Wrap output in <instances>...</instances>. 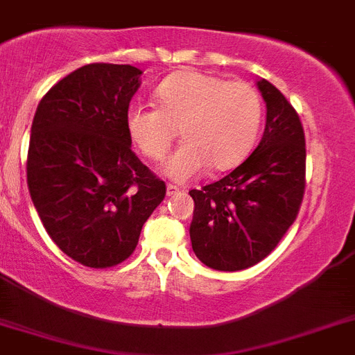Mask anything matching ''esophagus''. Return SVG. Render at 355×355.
Returning a JSON list of instances; mask_svg holds the SVG:
<instances>
[{
  "label": "esophagus",
  "mask_w": 355,
  "mask_h": 355,
  "mask_svg": "<svg viewBox=\"0 0 355 355\" xmlns=\"http://www.w3.org/2000/svg\"><path fill=\"white\" fill-rule=\"evenodd\" d=\"M181 193V188L175 187V184H167V195L168 197H174V195H180Z\"/></svg>",
  "instance_id": "obj_1"
}]
</instances>
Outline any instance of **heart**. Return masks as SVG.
<instances>
[{"mask_svg": "<svg viewBox=\"0 0 355 355\" xmlns=\"http://www.w3.org/2000/svg\"><path fill=\"white\" fill-rule=\"evenodd\" d=\"M156 107L132 103L126 132L149 160H162L178 128L184 139L164 165L174 181L229 171L248 155L262 123V98L245 80H223L199 70L165 77L155 91Z\"/></svg>", "mask_w": 355, "mask_h": 355, "instance_id": "obj_1", "label": "heart"}]
</instances>
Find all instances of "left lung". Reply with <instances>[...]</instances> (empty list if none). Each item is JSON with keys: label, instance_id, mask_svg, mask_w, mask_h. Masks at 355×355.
<instances>
[{"label": "left lung", "instance_id": "8db88e82", "mask_svg": "<svg viewBox=\"0 0 355 355\" xmlns=\"http://www.w3.org/2000/svg\"><path fill=\"white\" fill-rule=\"evenodd\" d=\"M264 135L255 151L216 183L191 190V248L216 271H241L276 248L297 218L306 184V144L299 114L266 79Z\"/></svg>", "mask_w": 355, "mask_h": 355}]
</instances>
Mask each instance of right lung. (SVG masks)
Masks as SVG:
<instances>
[{
  "label": "right lung",
  "mask_w": 355,
  "mask_h": 355,
  "mask_svg": "<svg viewBox=\"0 0 355 355\" xmlns=\"http://www.w3.org/2000/svg\"><path fill=\"white\" fill-rule=\"evenodd\" d=\"M141 73L132 64H84L45 93L31 125V200L58 248L87 268L128 259L165 199V183L132 151L126 132Z\"/></svg>",
  "instance_id": "obj_1"
}]
</instances>
